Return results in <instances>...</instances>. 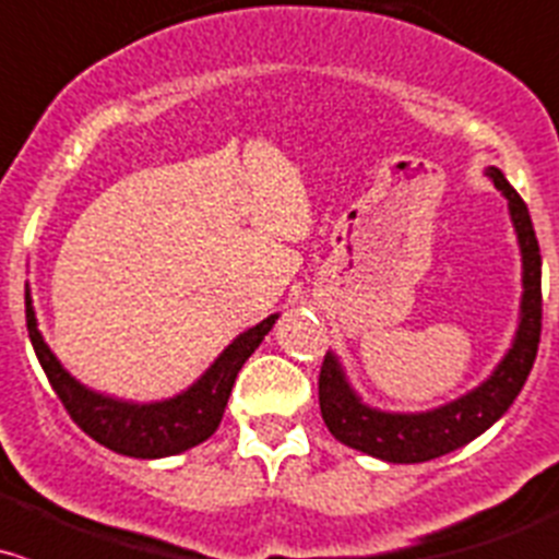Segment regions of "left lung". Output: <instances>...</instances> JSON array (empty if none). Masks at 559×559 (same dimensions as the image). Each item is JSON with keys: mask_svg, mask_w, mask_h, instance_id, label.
I'll use <instances>...</instances> for the list:
<instances>
[{"mask_svg": "<svg viewBox=\"0 0 559 559\" xmlns=\"http://www.w3.org/2000/svg\"><path fill=\"white\" fill-rule=\"evenodd\" d=\"M486 175L506 193L519 246H522L524 295L516 341L508 349L506 360L480 388L440 409L417 412V415H395V412H379L362 404L346 384L338 360L328 352L319 368V409H322L330 435L355 451L393 464H417L445 456L497 424L533 371L540 344V313H544L538 237H535L527 204L513 191L506 175L495 166H489Z\"/></svg>", "mask_w": 559, "mask_h": 559, "instance_id": "left-lung-1", "label": "left lung"}]
</instances>
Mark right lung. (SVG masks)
<instances>
[{"instance_id":"obj_1","label":"right lung","mask_w":559,"mask_h":559,"mask_svg":"<svg viewBox=\"0 0 559 559\" xmlns=\"http://www.w3.org/2000/svg\"><path fill=\"white\" fill-rule=\"evenodd\" d=\"M275 319H278V313H273L257 328L242 333L240 338L231 341L221 352L218 360L204 371V377L197 384H191L186 393L169 401H158V404H128V401L92 393L59 366V360L51 355L40 330H37L35 308H32L29 289H26V330H29V341L53 393L59 395L68 415L73 417V424L84 435L106 445L108 451L133 459L175 456V453L188 451V448L213 437L221 417H224L231 384H235L242 362L262 344Z\"/></svg>"}]
</instances>
